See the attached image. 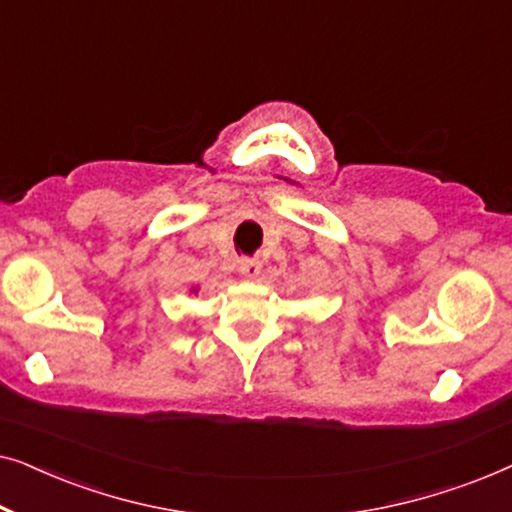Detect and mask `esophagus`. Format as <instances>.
<instances>
[{
	"instance_id": "obj_1",
	"label": "esophagus",
	"mask_w": 512,
	"mask_h": 512,
	"mask_svg": "<svg viewBox=\"0 0 512 512\" xmlns=\"http://www.w3.org/2000/svg\"><path fill=\"white\" fill-rule=\"evenodd\" d=\"M237 268H240L244 277L254 279L258 277V272H261V261H258V258H240V261H237Z\"/></svg>"
}]
</instances>
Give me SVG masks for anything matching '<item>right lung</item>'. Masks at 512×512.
Instances as JSON below:
<instances>
[{
	"mask_svg": "<svg viewBox=\"0 0 512 512\" xmlns=\"http://www.w3.org/2000/svg\"><path fill=\"white\" fill-rule=\"evenodd\" d=\"M193 291H195V289H193Z\"/></svg>",
	"mask_w": 512,
	"mask_h": 512,
	"instance_id": "obj_1",
	"label": "right lung"
}]
</instances>
